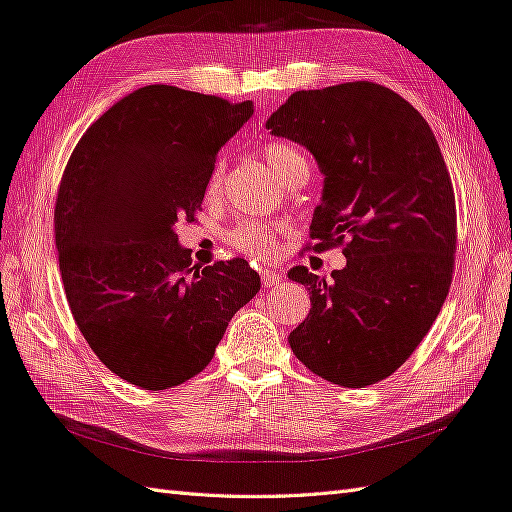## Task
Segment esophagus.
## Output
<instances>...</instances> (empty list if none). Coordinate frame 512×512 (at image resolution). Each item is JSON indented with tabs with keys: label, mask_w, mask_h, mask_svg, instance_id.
Returning a JSON list of instances; mask_svg holds the SVG:
<instances>
[{
	"label": "esophagus",
	"mask_w": 512,
	"mask_h": 512,
	"mask_svg": "<svg viewBox=\"0 0 512 512\" xmlns=\"http://www.w3.org/2000/svg\"><path fill=\"white\" fill-rule=\"evenodd\" d=\"M260 276H263L265 286H278L282 282V273L273 271V269H263L260 271Z\"/></svg>",
	"instance_id": "esophagus-1"
}]
</instances>
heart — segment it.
<instances>
[{"label":"heart","mask_w":512,"mask_h":512,"mask_svg":"<svg viewBox=\"0 0 512 512\" xmlns=\"http://www.w3.org/2000/svg\"><path fill=\"white\" fill-rule=\"evenodd\" d=\"M260 154H263V158L269 162V167L273 169V173H276L282 184H289L293 178L299 176V173L310 171L306 156L291 143H269L260 149ZM221 180H223V165L217 162L208 182L210 195L219 193ZM230 243L234 249H239V252L247 256H254V258L269 256L273 249V228L267 221L241 223L239 228H234L230 232Z\"/></svg>","instance_id":"1"}]
</instances>
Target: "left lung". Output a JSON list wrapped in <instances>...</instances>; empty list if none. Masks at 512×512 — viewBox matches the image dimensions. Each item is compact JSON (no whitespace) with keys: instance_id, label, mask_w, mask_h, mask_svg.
<instances>
[{"instance_id":"obj_1","label":"left lung","mask_w":512,"mask_h":512,"mask_svg":"<svg viewBox=\"0 0 512 512\" xmlns=\"http://www.w3.org/2000/svg\"><path fill=\"white\" fill-rule=\"evenodd\" d=\"M267 130L317 160V252L347 241L328 280L289 271L313 302L291 350L332 384H376L415 352L452 282L456 206L439 143L404 97L373 82L297 91Z\"/></svg>"}]
</instances>
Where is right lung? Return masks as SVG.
<instances>
[{
	"label": "right lung",
	"instance_id": "add662e5",
	"mask_svg": "<svg viewBox=\"0 0 512 512\" xmlns=\"http://www.w3.org/2000/svg\"><path fill=\"white\" fill-rule=\"evenodd\" d=\"M252 115L249 99L149 84L112 104L67 162L54 213L67 302L97 358L141 389L197 376L260 291L247 260L202 267L176 232Z\"/></svg>",
	"mask_w": 512,
	"mask_h": 512
}]
</instances>
